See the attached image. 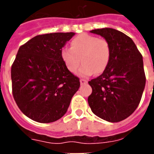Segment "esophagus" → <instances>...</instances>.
I'll use <instances>...</instances> for the list:
<instances>
[{
	"mask_svg": "<svg viewBox=\"0 0 154 154\" xmlns=\"http://www.w3.org/2000/svg\"><path fill=\"white\" fill-rule=\"evenodd\" d=\"M80 82H81V85H86L87 83H88V82H87L85 79H81L80 80Z\"/></svg>",
	"mask_w": 154,
	"mask_h": 154,
	"instance_id": "34e87169",
	"label": "esophagus"
}]
</instances>
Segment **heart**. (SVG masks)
Instances as JSON below:
<instances>
[{"mask_svg":"<svg viewBox=\"0 0 154 154\" xmlns=\"http://www.w3.org/2000/svg\"><path fill=\"white\" fill-rule=\"evenodd\" d=\"M61 59L71 72L77 71L80 62L83 65L79 70L82 77L102 73L109 64L111 47L107 40L94 35L82 33L71 42V48L62 49Z\"/></svg>","mask_w":154,"mask_h":154,"instance_id":"heart-1","label":"heart"}]
</instances>
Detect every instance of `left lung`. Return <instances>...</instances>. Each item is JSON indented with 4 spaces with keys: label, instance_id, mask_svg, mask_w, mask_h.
I'll list each match as a JSON object with an SVG mask.
<instances>
[{
    "label": "left lung",
    "instance_id": "1",
    "mask_svg": "<svg viewBox=\"0 0 154 154\" xmlns=\"http://www.w3.org/2000/svg\"><path fill=\"white\" fill-rule=\"evenodd\" d=\"M107 40L111 47L109 64L101 75L89 82L92 112L107 122L129 117L141 101L146 85L142 55L133 40L118 30L105 28L90 31Z\"/></svg>",
    "mask_w": 154,
    "mask_h": 154
}]
</instances>
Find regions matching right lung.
Wrapping results in <instances>:
<instances>
[{
	"instance_id": "add662e5",
	"label": "right lung",
	"mask_w": 154,
	"mask_h": 154,
	"mask_svg": "<svg viewBox=\"0 0 154 154\" xmlns=\"http://www.w3.org/2000/svg\"><path fill=\"white\" fill-rule=\"evenodd\" d=\"M74 34L38 35L19 48L11 67L13 96L20 111L35 122L60 119L79 89V78L67 69L60 56Z\"/></svg>"
}]
</instances>
